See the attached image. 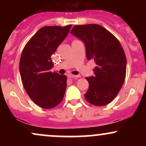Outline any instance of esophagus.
<instances>
[{
    "label": "esophagus",
    "instance_id": "obj_1",
    "mask_svg": "<svg viewBox=\"0 0 146 146\" xmlns=\"http://www.w3.org/2000/svg\"><path fill=\"white\" fill-rule=\"evenodd\" d=\"M67 76H68V78H79V75H72V74H68Z\"/></svg>",
    "mask_w": 146,
    "mask_h": 146
}]
</instances>
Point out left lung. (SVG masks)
<instances>
[{
    "mask_svg": "<svg viewBox=\"0 0 146 146\" xmlns=\"http://www.w3.org/2000/svg\"><path fill=\"white\" fill-rule=\"evenodd\" d=\"M71 33L84 42L87 60L96 64L94 75L86 78L89 86L85 99L97 106L108 104L119 92L126 73V58L119 41L96 24L75 25Z\"/></svg>",
    "mask_w": 146,
    "mask_h": 146,
    "instance_id": "obj_1",
    "label": "left lung"
}]
</instances>
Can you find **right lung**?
I'll return each mask as SVG.
<instances>
[{
    "label": "right lung",
    "mask_w": 146,
    "mask_h": 146,
    "mask_svg": "<svg viewBox=\"0 0 146 146\" xmlns=\"http://www.w3.org/2000/svg\"><path fill=\"white\" fill-rule=\"evenodd\" d=\"M72 25L42 27L28 41L20 60V73L27 93L36 104L46 109L62 101L66 76L51 71V56L68 35Z\"/></svg>",
    "instance_id": "1"
}]
</instances>
